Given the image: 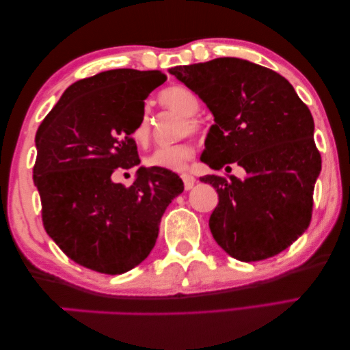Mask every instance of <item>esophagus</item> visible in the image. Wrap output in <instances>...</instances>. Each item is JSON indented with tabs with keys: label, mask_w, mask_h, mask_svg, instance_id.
I'll use <instances>...</instances> for the list:
<instances>
[{
	"label": "esophagus",
	"mask_w": 350,
	"mask_h": 350,
	"mask_svg": "<svg viewBox=\"0 0 350 350\" xmlns=\"http://www.w3.org/2000/svg\"><path fill=\"white\" fill-rule=\"evenodd\" d=\"M181 180H183V183H185L186 191L192 189L193 185H196V178H193V176L189 175V174H181Z\"/></svg>",
	"instance_id": "34e87169"
}]
</instances>
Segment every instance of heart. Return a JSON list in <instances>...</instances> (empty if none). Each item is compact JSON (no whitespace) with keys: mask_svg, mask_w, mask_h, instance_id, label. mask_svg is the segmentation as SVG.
I'll return each instance as SVG.
<instances>
[{"mask_svg":"<svg viewBox=\"0 0 350 350\" xmlns=\"http://www.w3.org/2000/svg\"><path fill=\"white\" fill-rule=\"evenodd\" d=\"M159 102L165 105L170 110L183 114L185 118V124H183L181 131H189L193 133L197 131L200 124L193 114L198 111L200 100L198 97L192 93L191 90L185 87H169L163 90L159 93ZM133 137L137 144H146L150 137V121H148L147 113H142V116L137 121ZM193 157V148L187 142H180V144L174 146H159L154 148L144 158V163L147 167L154 169H163V170H172V172H180L186 167L189 159Z\"/></svg>","mask_w":350,"mask_h":350,"instance_id":"1","label":"heart"}]
</instances>
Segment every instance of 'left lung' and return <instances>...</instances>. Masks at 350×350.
Returning a JSON list of instances; mask_svg holds the SVG:
<instances>
[{"mask_svg": "<svg viewBox=\"0 0 350 350\" xmlns=\"http://www.w3.org/2000/svg\"><path fill=\"white\" fill-rule=\"evenodd\" d=\"M169 72L214 114L202 161L214 170L236 163L246 172L243 180L200 178L219 193L209 219L215 242L242 262L279 254L312 220L321 154L310 110L287 79L248 60L221 57Z\"/></svg>", "mask_w": 350, "mask_h": 350, "instance_id": "8db88e82", "label": "left lung"}]
</instances>
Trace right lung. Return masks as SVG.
<instances>
[{"instance_id": "obj_1", "label": "right lung", "mask_w": 350, "mask_h": 350, "mask_svg": "<svg viewBox=\"0 0 350 350\" xmlns=\"http://www.w3.org/2000/svg\"><path fill=\"white\" fill-rule=\"evenodd\" d=\"M161 71L110 70L77 80L40 124L33 183L43 226L71 260L122 274L146 259L165 208L185 191L174 172L139 167L133 185L118 170L141 163L133 135Z\"/></svg>"}]
</instances>
